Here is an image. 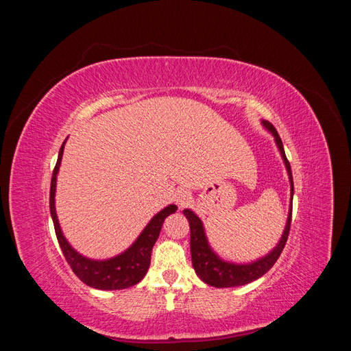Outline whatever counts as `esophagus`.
Listing matches in <instances>:
<instances>
[{
    "label": "esophagus",
    "instance_id": "obj_1",
    "mask_svg": "<svg viewBox=\"0 0 351 351\" xmlns=\"http://www.w3.org/2000/svg\"><path fill=\"white\" fill-rule=\"evenodd\" d=\"M173 199L180 208H184L190 202V199H192V195H190V192L186 189H177L173 195Z\"/></svg>",
    "mask_w": 351,
    "mask_h": 351
}]
</instances>
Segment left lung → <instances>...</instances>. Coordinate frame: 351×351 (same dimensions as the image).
Returning <instances> with one entry per match:
<instances>
[{
	"label": "left lung",
	"instance_id": "8db88e82",
	"mask_svg": "<svg viewBox=\"0 0 351 351\" xmlns=\"http://www.w3.org/2000/svg\"><path fill=\"white\" fill-rule=\"evenodd\" d=\"M261 124L265 130L272 134L290 182L289 215H287L285 227L282 230V234L278 243L275 244V247L265 254V256H261L252 262H232V261L224 259L214 250V247L210 246L206 231H205L204 221H202L192 209L189 208L183 209V214L187 218L189 226H190V253H192V263H193L195 272L205 284L217 287V289L239 287L261 278L262 275L267 274L274 267V263L277 262L285 246L287 237H289L290 224H291L293 196H294L291 167H290V162L287 161L281 137L278 136L277 130H275V127L267 120H261Z\"/></svg>",
	"mask_w": 351,
	"mask_h": 351
}]
</instances>
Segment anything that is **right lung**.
<instances>
[{"mask_svg": "<svg viewBox=\"0 0 351 351\" xmlns=\"http://www.w3.org/2000/svg\"><path fill=\"white\" fill-rule=\"evenodd\" d=\"M67 139L62 142L58 159L51 178V190H49V210L51 218L54 222L56 234L60 247L64 253V258L71 267L73 272L92 289L97 290H123L129 287L141 282L146 275L151 265V252L155 241L159 237L164 221L168 215L174 214L177 210V205L171 204L165 206L155 214L151 221L147 222L146 227L137 239L127 247L124 252L115 254L108 259H92L84 256L74 249L69 240L66 239L64 232L61 230L60 221L57 217L56 209V192H57V177L61 167L62 154H64V146Z\"/></svg>", "mask_w": 351, "mask_h": 351, "instance_id": "right-lung-1", "label": "right lung"}]
</instances>
